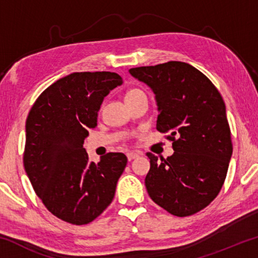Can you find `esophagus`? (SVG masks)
Instances as JSON below:
<instances>
[{
    "mask_svg": "<svg viewBox=\"0 0 258 258\" xmlns=\"http://www.w3.org/2000/svg\"><path fill=\"white\" fill-rule=\"evenodd\" d=\"M141 155H142L141 152H139V151H130V152H127V154H126L128 160H133L135 158H138V157L141 156Z\"/></svg>",
    "mask_w": 258,
    "mask_h": 258,
    "instance_id": "34e87169",
    "label": "esophagus"
}]
</instances>
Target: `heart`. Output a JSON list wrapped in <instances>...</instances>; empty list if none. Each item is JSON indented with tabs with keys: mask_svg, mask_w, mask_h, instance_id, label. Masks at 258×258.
Masks as SVG:
<instances>
[{
	"mask_svg": "<svg viewBox=\"0 0 258 258\" xmlns=\"http://www.w3.org/2000/svg\"><path fill=\"white\" fill-rule=\"evenodd\" d=\"M138 92H140V90H138V89L131 90V91H128L127 94H126V97H128V95H132V94H135V93H138Z\"/></svg>",
	"mask_w": 258,
	"mask_h": 258,
	"instance_id": "heart-1",
	"label": "heart"
}]
</instances>
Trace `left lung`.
Returning <instances> with one entry per match:
<instances>
[{
	"mask_svg": "<svg viewBox=\"0 0 258 258\" xmlns=\"http://www.w3.org/2000/svg\"><path fill=\"white\" fill-rule=\"evenodd\" d=\"M155 93L159 115L156 128L169 132L174 154L148 152L146 187L150 198L175 216L207 207L221 191L232 156L225 103L213 83L181 61L130 69Z\"/></svg>",
	"mask_w": 258,
	"mask_h": 258,
	"instance_id": "1",
	"label": "left lung"
}]
</instances>
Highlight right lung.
Segmentation results:
<instances>
[{
  "mask_svg": "<svg viewBox=\"0 0 258 258\" xmlns=\"http://www.w3.org/2000/svg\"><path fill=\"white\" fill-rule=\"evenodd\" d=\"M121 84L116 73H73L43 91L28 113L25 171L47 211L68 223L95 220L112 202L127 164L121 152L95 164L83 148L104 97Z\"/></svg>",
  "mask_w": 258,
  "mask_h": 258,
  "instance_id": "right-lung-1",
  "label": "right lung"
}]
</instances>
